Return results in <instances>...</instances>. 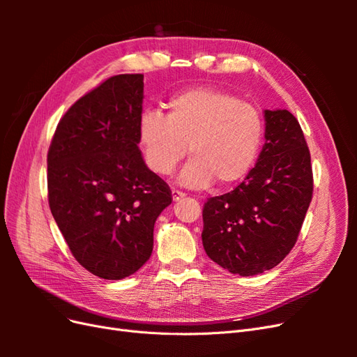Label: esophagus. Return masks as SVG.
I'll list each match as a JSON object with an SVG mask.
<instances>
[{
	"label": "esophagus",
	"mask_w": 357,
	"mask_h": 357,
	"mask_svg": "<svg viewBox=\"0 0 357 357\" xmlns=\"http://www.w3.org/2000/svg\"><path fill=\"white\" fill-rule=\"evenodd\" d=\"M172 193V201H174V202H177V201H180V199H183V198H185L186 195H185V193H183V192H180V190H172L171 192Z\"/></svg>",
	"instance_id": "1"
}]
</instances>
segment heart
I'll use <instances>...</instances> for the list:
<instances>
[{
    "label": "heart",
    "instance_id": "obj_1",
    "mask_svg": "<svg viewBox=\"0 0 357 357\" xmlns=\"http://www.w3.org/2000/svg\"><path fill=\"white\" fill-rule=\"evenodd\" d=\"M146 167L169 176L188 153L192 158L180 183L205 189L213 181L228 188L243 180L257 159L264 117L250 102L215 88L177 92L167 102V116L143 112L137 126Z\"/></svg>",
    "mask_w": 357,
    "mask_h": 357
}]
</instances>
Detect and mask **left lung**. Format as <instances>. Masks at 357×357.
<instances>
[{"label": "left lung", "mask_w": 357, "mask_h": 357, "mask_svg": "<svg viewBox=\"0 0 357 357\" xmlns=\"http://www.w3.org/2000/svg\"><path fill=\"white\" fill-rule=\"evenodd\" d=\"M312 198L311 156L296 117L265 110V144L234 190L202 210L204 250L243 277L277 266L294 248Z\"/></svg>", "instance_id": "1"}]
</instances>
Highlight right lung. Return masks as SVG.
Wrapping results in <instances>:
<instances>
[{
	"instance_id": "right-lung-1",
	"label": "right lung",
	"mask_w": 357,
	"mask_h": 357,
	"mask_svg": "<svg viewBox=\"0 0 357 357\" xmlns=\"http://www.w3.org/2000/svg\"><path fill=\"white\" fill-rule=\"evenodd\" d=\"M143 79L113 75L75 101L47 153L53 219L75 261L105 280H122L149 261L155 222L172 201L138 149Z\"/></svg>"
}]
</instances>
